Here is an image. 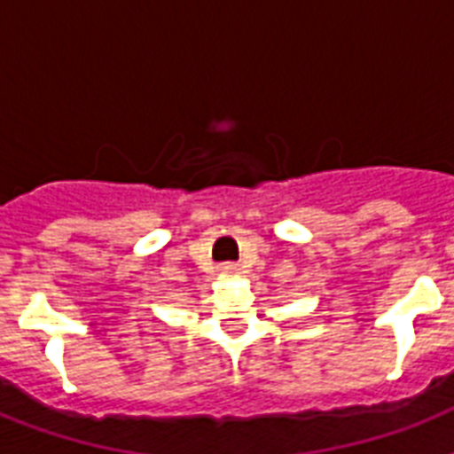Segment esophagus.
<instances>
[{
	"mask_svg": "<svg viewBox=\"0 0 454 454\" xmlns=\"http://www.w3.org/2000/svg\"><path fill=\"white\" fill-rule=\"evenodd\" d=\"M221 276H235L238 273V266L235 263H221Z\"/></svg>",
	"mask_w": 454,
	"mask_h": 454,
	"instance_id": "34e87169",
	"label": "esophagus"
}]
</instances>
